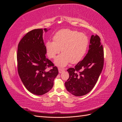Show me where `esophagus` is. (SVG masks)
<instances>
[{
	"label": "esophagus",
	"instance_id": "1",
	"mask_svg": "<svg viewBox=\"0 0 122 122\" xmlns=\"http://www.w3.org/2000/svg\"><path fill=\"white\" fill-rule=\"evenodd\" d=\"M65 70V68H58V71H59V73H62L63 71H64Z\"/></svg>",
	"mask_w": 122,
	"mask_h": 122
}]
</instances>
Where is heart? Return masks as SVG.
Returning <instances> with one entry per match:
<instances>
[{
  "mask_svg": "<svg viewBox=\"0 0 122 122\" xmlns=\"http://www.w3.org/2000/svg\"><path fill=\"white\" fill-rule=\"evenodd\" d=\"M53 41H48L45 44L46 53L49 58H54L61 52L62 53L55 60V64L62 67L70 62L77 64L86 54L89 45L87 36L69 29L59 30L53 37Z\"/></svg>",
  "mask_w": 122,
  "mask_h": 122,
  "instance_id": "heart-1",
  "label": "heart"
}]
</instances>
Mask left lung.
Returning <instances> with one entry per match:
<instances>
[{
    "label": "left lung",
    "instance_id": "1",
    "mask_svg": "<svg viewBox=\"0 0 122 122\" xmlns=\"http://www.w3.org/2000/svg\"><path fill=\"white\" fill-rule=\"evenodd\" d=\"M104 65V50L100 38L92 35L89 50L83 60L74 68L67 70L69 78L65 82L67 90L76 96L89 93L96 84Z\"/></svg>",
    "mask_w": 122,
    "mask_h": 122
}]
</instances>
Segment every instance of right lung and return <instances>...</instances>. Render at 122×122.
I'll return each mask as SVG.
<instances>
[{"label": "right lung", "mask_w": 122, "mask_h": 122, "mask_svg": "<svg viewBox=\"0 0 122 122\" xmlns=\"http://www.w3.org/2000/svg\"><path fill=\"white\" fill-rule=\"evenodd\" d=\"M43 31L47 29L28 32L19 42L17 53L18 72L22 82L28 91L36 95L48 92L58 73L57 67L46 57Z\"/></svg>", "instance_id": "add662e5"}]
</instances>
